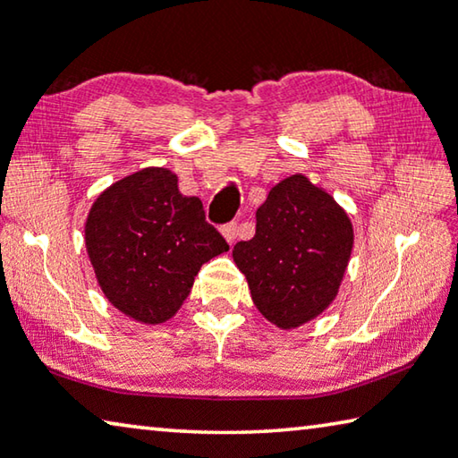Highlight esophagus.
<instances>
[{
	"instance_id": "obj_1",
	"label": "esophagus",
	"mask_w": 458,
	"mask_h": 458,
	"mask_svg": "<svg viewBox=\"0 0 458 458\" xmlns=\"http://www.w3.org/2000/svg\"><path fill=\"white\" fill-rule=\"evenodd\" d=\"M222 236L226 238V242H228V244H234L236 236H238V228H236V224L232 222V224H226V226H222Z\"/></svg>"
}]
</instances>
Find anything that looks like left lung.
<instances>
[{
	"label": "left lung",
	"mask_w": 458,
	"mask_h": 458,
	"mask_svg": "<svg viewBox=\"0 0 458 458\" xmlns=\"http://www.w3.org/2000/svg\"><path fill=\"white\" fill-rule=\"evenodd\" d=\"M352 246L346 209L297 173L271 187L257 209L255 236L236 242L232 259L260 314L281 330H295L336 300Z\"/></svg>",
	"instance_id": "left-lung-1"
}]
</instances>
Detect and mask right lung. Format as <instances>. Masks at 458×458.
Instances as JSON below:
<instances>
[{"mask_svg": "<svg viewBox=\"0 0 458 458\" xmlns=\"http://www.w3.org/2000/svg\"><path fill=\"white\" fill-rule=\"evenodd\" d=\"M85 249L101 292L140 324H163L190 295L203 263L228 250L206 222L199 198L177 175L147 166L98 195L85 220Z\"/></svg>", "mask_w": 458, "mask_h": 458, "instance_id": "obj_1", "label": "right lung"}]
</instances>
